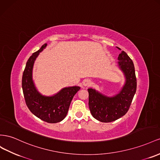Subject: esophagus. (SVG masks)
Returning a JSON list of instances; mask_svg holds the SVG:
<instances>
[{"instance_id": "esophagus-1", "label": "esophagus", "mask_w": 160, "mask_h": 160, "mask_svg": "<svg viewBox=\"0 0 160 160\" xmlns=\"http://www.w3.org/2000/svg\"><path fill=\"white\" fill-rule=\"evenodd\" d=\"M83 85L84 86H90L92 85V81H91L89 79H85L83 82Z\"/></svg>"}]
</instances>
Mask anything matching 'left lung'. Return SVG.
<instances>
[{
    "instance_id": "left-lung-1",
    "label": "left lung",
    "mask_w": 160,
    "mask_h": 160,
    "mask_svg": "<svg viewBox=\"0 0 160 160\" xmlns=\"http://www.w3.org/2000/svg\"><path fill=\"white\" fill-rule=\"evenodd\" d=\"M118 59L119 67L126 77V82L120 93L114 97L108 98L93 89H88L91 114L102 122L114 121L126 114L137 90V78L132 60L124 51L119 54Z\"/></svg>"
}]
</instances>
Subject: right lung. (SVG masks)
I'll list each match as a JSON object with an SVG mask.
<instances>
[{
	"label": "right lung",
	"mask_w": 160,
	"mask_h": 160,
	"mask_svg": "<svg viewBox=\"0 0 160 160\" xmlns=\"http://www.w3.org/2000/svg\"><path fill=\"white\" fill-rule=\"evenodd\" d=\"M46 46L44 44L29 58L22 76V89L25 103L32 113L45 122L57 123L66 117L73 96L80 88H65L51 97L43 96L38 92L32 80V68L36 57Z\"/></svg>",
	"instance_id": "1"
}]
</instances>
